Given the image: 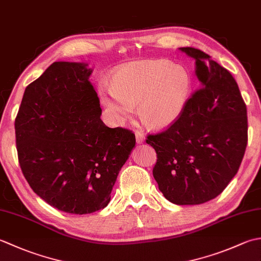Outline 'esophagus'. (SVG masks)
<instances>
[{"label":"esophagus","instance_id":"1","mask_svg":"<svg viewBox=\"0 0 261 261\" xmlns=\"http://www.w3.org/2000/svg\"><path fill=\"white\" fill-rule=\"evenodd\" d=\"M136 140H137V143H142L146 140V137L142 134V132L136 131Z\"/></svg>","mask_w":261,"mask_h":261}]
</instances>
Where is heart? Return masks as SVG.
Wrapping results in <instances>:
<instances>
[{"mask_svg": "<svg viewBox=\"0 0 261 261\" xmlns=\"http://www.w3.org/2000/svg\"><path fill=\"white\" fill-rule=\"evenodd\" d=\"M191 88V75L182 66L148 60L122 66L112 77V87L99 86V96L119 123L131 118L138 104L143 123L166 129L179 119Z\"/></svg>", "mask_w": 261, "mask_h": 261, "instance_id": "1", "label": "heart"}]
</instances>
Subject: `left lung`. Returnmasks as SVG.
I'll use <instances>...</instances> for the list:
<instances>
[{
  "instance_id": "1",
  "label": "left lung",
  "mask_w": 261,
  "mask_h": 261,
  "mask_svg": "<svg viewBox=\"0 0 261 261\" xmlns=\"http://www.w3.org/2000/svg\"><path fill=\"white\" fill-rule=\"evenodd\" d=\"M179 50L195 59L201 87L173 125L146 141L157 152L152 174L164 196L196 205L220 195L239 170L248 142L247 107L228 69L199 49Z\"/></svg>"
}]
</instances>
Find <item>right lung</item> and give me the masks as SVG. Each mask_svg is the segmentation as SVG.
Here are the masks:
<instances>
[{
  "label": "right lung",
  "mask_w": 261,
  "mask_h": 261,
  "mask_svg": "<svg viewBox=\"0 0 261 261\" xmlns=\"http://www.w3.org/2000/svg\"><path fill=\"white\" fill-rule=\"evenodd\" d=\"M84 63L55 62L27 86L15 119L19 164L32 191L71 214L104 208L136 136L109 127Z\"/></svg>",
  "instance_id": "1"
}]
</instances>
